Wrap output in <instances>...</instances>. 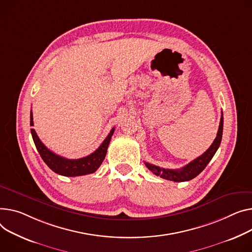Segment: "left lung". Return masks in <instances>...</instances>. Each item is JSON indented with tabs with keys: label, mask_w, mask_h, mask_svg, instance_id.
<instances>
[{
	"label": "left lung",
	"mask_w": 252,
	"mask_h": 252,
	"mask_svg": "<svg viewBox=\"0 0 252 252\" xmlns=\"http://www.w3.org/2000/svg\"><path fill=\"white\" fill-rule=\"evenodd\" d=\"M223 124H224V119H223V112H222L219 129H218L217 137H216L215 141L213 142V144L210 146V148L206 151L203 155H200L196 159L192 160L190 163L182 167L181 169H177V170L176 169H165V168H161V167H159V166L152 165V164L145 162L146 166L148 167V169L152 171L157 176H160L167 180H172L175 182L189 181V180L196 177L200 172H202L206 168V166L209 164V162L212 160L215 153L217 152L218 148L220 147V144L222 141V135H223Z\"/></svg>",
	"instance_id": "1"
}]
</instances>
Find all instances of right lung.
<instances>
[{
  "mask_svg": "<svg viewBox=\"0 0 252 252\" xmlns=\"http://www.w3.org/2000/svg\"><path fill=\"white\" fill-rule=\"evenodd\" d=\"M30 126H33V115L32 112H30ZM114 127L110 130L106 139L103 141V143L99 146V148L93 152L92 154L83 157L80 159H66L62 156H59L52 152L49 149H47L42 142L39 140L38 136L36 135L35 130L31 128V135L33 142L35 144V147L40 154L42 160L45 162V164L52 169L54 172L63 175V176H81L86 175L95 172L99 166L103 162L106 153L107 148L109 145V142L111 140V137L114 132Z\"/></svg>",
  "mask_w": 252,
  "mask_h": 252,
  "instance_id": "1",
  "label": "right lung"
}]
</instances>
